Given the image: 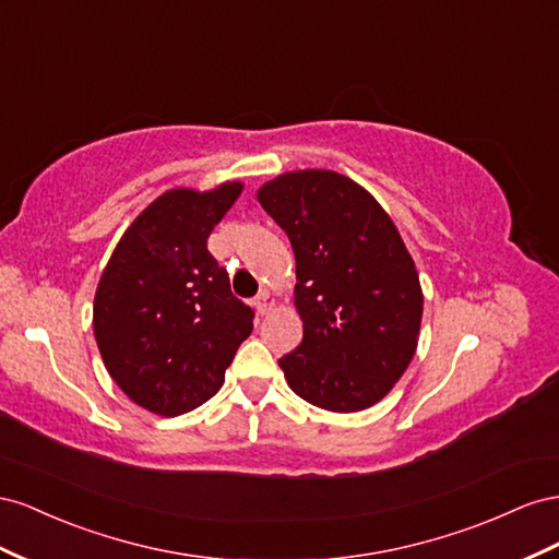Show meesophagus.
I'll return each instance as SVG.
<instances>
[{
    "label": "esophagus",
    "instance_id": "esophagus-1",
    "mask_svg": "<svg viewBox=\"0 0 559 559\" xmlns=\"http://www.w3.org/2000/svg\"><path fill=\"white\" fill-rule=\"evenodd\" d=\"M271 307H274V299L269 297V293H260L258 297H254V309H258V313H269Z\"/></svg>",
    "mask_w": 559,
    "mask_h": 559
}]
</instances>
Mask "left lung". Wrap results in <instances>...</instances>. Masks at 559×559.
<instances>
[{
	"label": "left lung",
	"instance_id": "8db88e82",
	"mask_svg": "<svg viewBox=\"0 0 559 559\" xmlns=\"http://www.w3.org/2000/svg\"><path fill=\"white\" fill-rule=\"evenodd\" d=\"M258 199L297 260L301 344L278 360L290 389L330 412L379 403L417 350L419 274L386 211L354 180L297 170Z\"/></svg>",
	"mask_w": 559,
	"mask_h": 559
}]
</instances>
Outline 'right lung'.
Here are the masks:
<instances>
[{"label": "right lung", "mask_w": 559, "mask_h": 559, "mask_svg": "<svg viewBox=\"0 0 559 559\" xmlns=\"http://www.w3.org/2000/svg\"><path fill=\"white\" fill-rule=\"evenodd\" d=\"M241 189L166 191L126 229L98 283L93 332L105 368L133 403L162 417L213 397L252 332L254 311L209 250Z\"/></svg>", "instance_id": "obj_1"}]
</instances>
